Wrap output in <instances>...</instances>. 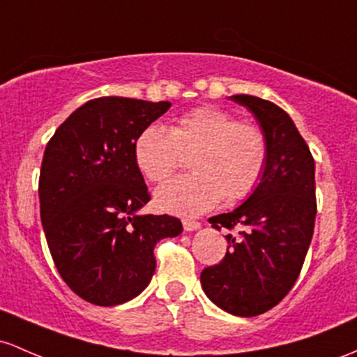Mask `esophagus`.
<instances>
[{
	"label": "esophagus",
	"mask_w": 357,
	"mask_h": 357,
	"mask_svg": "<svg viewBox=\"0 0 357 357\" xmlns=\"http://www.w3.org/2000/svg\"><path fill=\"white\" fill-rule=\"evenodd\" d=\"M199 222H195V220H183V229L186 230V232H193V230H198L199 229Z\"/></svg>",
	"instance_id": "esophagus-1"
}]
</instances>
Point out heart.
<instances>
[{
  "label": "heart",
  "mask_w": 357,
  "mask_h": 357,
  "mask_svg": "<svg viewBox=\"0 0 357 357\" xmlns=\"http://www.w3.org/2000/svg\"><path fill=\"white\" fill-rule=\"evenodd\" d=\"M191 174L178 176L155 191V205L167 213L195 217L225 198L236 203L252 193L268 160V142L256 125L237 121L217 107L181 113L171 128L151 123L139 132L134 159L149 181L160 183L190 154Z\"/></svg>",
  "instance_id": "1"
}]
</instances>
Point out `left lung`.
I'll use <instances>...</instances> for the list:
<instances>
[{"instance_id":"1","label":"left lung","mask_w":357,"mask_h":357,"mask_svg":"<svg viewBox=\"0 0 357 357\" xmlns=\"http://www.w3.org/2000/svg\"><path fill=\"white\" fill-rule=\"evenodd\" d=\"M248 108L268 142L259 185L229 213L211 217L220 227H241L220 264L202 271L205 295L223 312L256 317L288 295L301 271L315 227V162L284 109L257 96H229Z\"/></svg>"}]
</instances>
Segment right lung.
Here are the masks:
<instances>
[{
    "label": "right lung",
    "mask_w": 357,
    "mask_h": 357,
    "mask_svg": "<svg viewBox=\"0 0 357 357\" xmlns=\"http://www.w3.org/2000/svg\"><path fill=\"white\" fill-rule=\"evenodd\" d=\"M169 101L105 96L69 115L47 144L38 197L52 259L77 296L100 307L135 298L155 271V244L183 232L169 215H140L151 199L135 137Z\"/></svg>",
    "instance_id": "add662e5"
}]
</instances>
